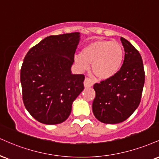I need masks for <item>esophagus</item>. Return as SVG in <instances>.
I'll return each mask as SVG.
<instances>
[{"instance_id":"34e87169","label":"esophagus","mask_w":159,"mask_h":159,"mask_svg":"<svg viewBox=\"0 0 159 159\" xmlns=\"http://www.w3.org/2000/svg\"><path fill=\"white\" fill-rule=\"evenodd\" d=\"M93 85V80L89 77H85V80H84V86H85V88H91Z\"/></svg>"}]
</instances>
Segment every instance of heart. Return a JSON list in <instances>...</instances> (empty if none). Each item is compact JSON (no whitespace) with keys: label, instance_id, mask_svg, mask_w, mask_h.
Instances as JSON below:
<instances>
[{"label":"heart","instance_id":"b5f03b06","mask_svg":"<svg viewBox=\"0 0 159 159\" xmlns=\"http://www.w3.org/2000/svg\"><path fill=\"white\" fill-rule=\"evenodd\" d=\"M124 49L118 42L98 40L90 43L83 49L82 54L74 56V62L82 70H87L89 63L93 74L101 80L114 76L121 67Z\"/></svg>","mask_w":159,"mask_h":159}]
</instances>
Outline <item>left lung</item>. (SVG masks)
<instances>
[{
  "label": "left lung",
  "instance_id": "obj_1",
  "mask_svg": "<svg viewBox=\"0 0 159 159\" xmlns=\"http://www.w3.org/2000/svg\"><path fill=\"white\" fill-rule=\"evenodd\" d=\"M120 40L125 52L120 70L113 77L93 85V113L105 124L122 122L133 114L139 105L145 79L139 52L126 39Z\"/></svg>",
  "mask_w": 159,
  "mask_h": 159
}]
</instances>
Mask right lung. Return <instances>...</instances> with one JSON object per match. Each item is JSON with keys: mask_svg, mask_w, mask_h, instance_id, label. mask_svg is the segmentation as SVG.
Here are the masks:
<instances>
[{"mask_svg": "<svg viewBox=\"0 0 159 159\" xmlns=\"http://www.w3.org/2000/svg\"><path fill=\"white\" fill-rule=\"evenodd\" d=\"M80 32L52 35L32 47L20 69L23 101L28 112L46 125L63 122L83 91V74H71Z\"/></svg>", "mask_w": 159, "mask_h": 159, "instance_id": "1", "label": "right lung"}]
</instances>
